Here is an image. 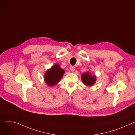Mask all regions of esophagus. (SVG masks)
Listing matches in <instances>:
<instances>
[{
	"label": "esophagus",
	"instance_id": "1",
	"mask_svg": "<svg viewBox=\"0 0 135 135\" xmlns=\"http://www.w3.org/2000/svg\"><path fill=\"white\" fill-rule=\"evenodd\" d=\"M70 70L71 72H73L75 70V67L73 66H71L70 67Z\"/></svg>",
	"mask_w": 135,
	"mask_h": 135
}]
</instances>
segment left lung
<instances>
[{
  "label": "left lung",
  "mask_w": 135,
  "mask_h": 135,
  "mask_svg": "<svg viewBox=\"0 0 135 135\" xmlns=\"http://www.w3.org/2000/svg\"><path fill=\"white\" fill-rule=\"evenodd\" d=\"M81 79L85 85L90 86L92 85L95 83V76L94 75L91 76L90 73H86L82 74Z\"/></svg>",
  "instance_id": "obj_1"
}]
</instances>
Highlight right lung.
Segmentation results:
<instances>
[{
  "label": "right lung",
  "instance_id": "1",
  "mask_svg": "<svg viewBox=\"0 0 135 135\" xmlns=\"http://www.w3.org/2000/svg\"><path fill=\"white\" fill-rule=\"evenodd\" d=\"M64 70L58 65H55L45 73V81L49 86H53L60 81L64 74Z\"/></svg>",
  "mask_w": 135,
  "mask_h": 135
}]
</instances>
